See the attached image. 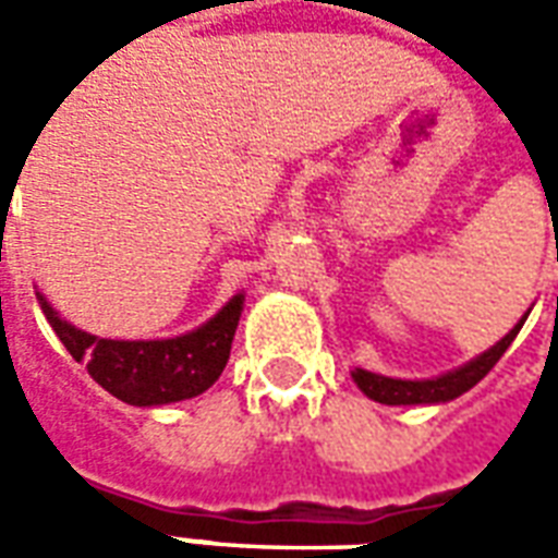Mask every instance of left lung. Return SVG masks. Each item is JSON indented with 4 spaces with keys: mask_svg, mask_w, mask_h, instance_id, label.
Wrapping results in <instances>:
<instances>
[{
    "mask_svg": "<svg viewBox=\"0 0 558 558\" xmlns=\"http://www.w3.org/2000/svg\"><path fill=\"white\" fill-rule=\"evenodd\" d=\"M526 319H520L499 343H493L490 350L475 355L472 362L460 364L454 371H445L430 379H407V376H388V374H374V371H364L355 367L352 379L355 386L362 388L364 395L376 403H386V407H415V403H448V400L460 398L463 391L472 386H478L484 376L490 374L493 364L499 362L505 350L511 347V340L517 338V331L523 328Z\"/></svg>",
    "mask_w": 558,
    "mask_h": 558,
    "instance_id": "1",
    "label": "left lung"
}]
</instances>
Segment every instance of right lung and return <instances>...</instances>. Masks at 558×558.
Segmentation results:
<instances>
[{
  "mask_svg": "<svg viewBox=\"0 0 558 558\" xmlns=\"http://www.w3.org/2000/svg\"><path fill=\"white\" fill-rule=\"evenodd\" d=\"M35 295L74 362H86L92 379L131 407L179 403L215 386L230 362L232 338L244 307V295L239 292L208 323L179 338L107 340L74 328L56 314L41 292Z\"/></svg>",
  "mask_w": 558,
  "mask_h": 558,
  "instance_id": "add662e5",
  "label": "right lung"
}]
</instances>
